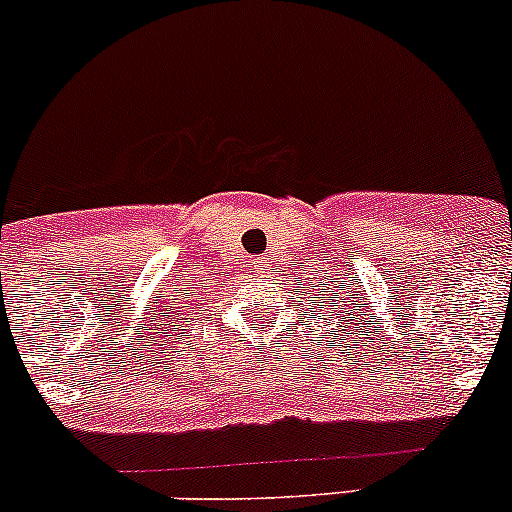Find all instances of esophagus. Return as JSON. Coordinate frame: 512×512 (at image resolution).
<instances>
[{"instance_id":"esophagus-1","label":"esophagus","mask_w":512,"mask_h":512,"mask_svg":"<svg viewBox=\"0 0 512 512\" xmlns=\"http://www.w3.org/2000/svg\"><path fill=\"white\" fill-rule=\"evenodd\" d=\"M255 267H257V270H262V267H265V260H257Z\"/></svg>"}]
</instances>
